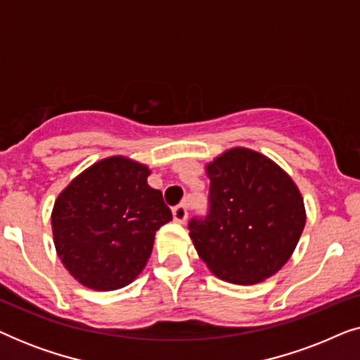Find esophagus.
I'll return each instance as SVG.
<instances>
[{"label": "esophagus", "mask_w": 360, "mask_h": 360, "mask_svg": "<svg viewBox=\"0 0 360 360\" xmlns=\"http://www.w3.org/2000/svg\"><path fill=\"white\" fill-rule=\"evenodd\" d=\"M188 218V206L185 203H181L174 208V219L176 223H185V219Z\"/></svg>", "instance_id": "esophagus-1"}]
</instances>
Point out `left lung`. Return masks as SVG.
I'll return each mask as SVG.
<instances>
[{
	"label": "left lung",
	"instance_id": "8db88e82",
	"mask_svg": "<svg viewBox=\"0 0 360 360\" xmlns=\"http://www.w3.org/2000/svg\"><path fill=\"white\" fill-rule=\"evenodd\" d=\"M210 214L191 219L190 238L211 272L255 285L288 262L307 223L303 196L267 155L233 147L206 164Z\"/></svg>",
	"mask_w": 360,
	"mask_h": 360
}]
</instances>
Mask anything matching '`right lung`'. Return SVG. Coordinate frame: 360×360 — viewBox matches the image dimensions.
I'll list each match as a JSON object with an SVG mask.
<instances>
[{"mask_svg": "<svg viewBox=\"0 0 360 360\" xmlns=\"http://www.w3.org/2000/svg\"><path fill=\"white\" fill-rule=\"evenodd\" d=\"M150 169L124 155L98 160L57 196L52 234L58 259L82 285L111 292L144 270L155 233L172 221Z\"/></svg>", "mask_w": 360, "mask_h": 360, "instance_id": "1", "label": "right lung"}]
</instances>
